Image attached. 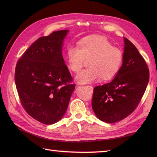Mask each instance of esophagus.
Instances as JSON below:
<instances>
[{"mask_svg": "<svg viewBox=\"0 0 157 157\" xmlns=\"http://www.w3.org/2000/svg\"><path fill=\"white\" fill-rule=\"evenodd\" d=\"M88 87H89V88H90V90H91V91H93V87H92V86H88Z\"/></svg>", "mask_w": 157, "mask_h": 157, "instance_id": "34e87169", "label": "esophagus"}]
</instances>
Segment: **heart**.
I'll return each instance as SVG.
<instances>
[{"label": "heart", "instance_id": "obj_1", "mask_svg": "<svg viewBox=\"0 0 157 157\" xmlns=\"http://www.w3.org/2000/svg\"><path fill=\"white\" fill-rule=\"evenodd\" d=\"M67 59L69 68L76 73L89 60V67L80 71L76 77L78 82L87 84L100 77L104 80L112 79L121 67L123 53L106 38L92 36L80 40L78 46H67Z\"/></svg>", "mask_w": 157, "mask_h": 157}]
</instances>
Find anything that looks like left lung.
Returning a JSON list of instances; mask_svg holds the SVG:
<instances>
[{
	"label": "left lung",
	"mask_w": 157,
	"mask_h": 157,
	"mask_svg": "<svg viewBox=\"0 0 157 157\" xmlns=\"http://www.w3.org/2000/svg\"><path fill=\"white\" fill-rule=\"evenodd\" d=\"M121 67L110 82L94 88L92 107L101 121L113 123L134 111L145 92L149 70L136 47L124 38Z\"/></svg>",
	"instance_id": "obj_1"
}]
</instances>
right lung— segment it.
Listing matches in <instances>:
<instances>
[{
  "mask_svg": "<svg viewBox=\"0 0 157 157\" xmlns=\"http://www.w3.org/2000/svg\"><path fill=\"white\" fill-rule=\"evenodd\" d=\"M68 31L40 37L16 66L15 82L21 105L28 115L44 124H54L64 116L76 86L61 51Z\"/></svg>",
  "mask_w": 157,
  "mask_h": 157,
  "instance_id": "add662e5",
  "label": "right lung"
}]
</instances>
